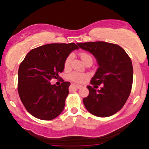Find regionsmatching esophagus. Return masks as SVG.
Wrapping results in <instances>:
<instances>
[{"mask_svg": "<svg viewBox=\"0 0 149 149\" xmlns=\"http://www.w3.org/2000/svg\"><path fill=\"white\" fill-rule=\"evenodd\" d=\"M73 85L76 86V88H77V89H81V88L82 87V86H81V85H79V84H73Z\"/></svg>", "mask_w": 149, "mask_h": 149, "instance_id": "obj_1", "label": "esophagus"}]
</instances>
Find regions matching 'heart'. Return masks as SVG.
<instances>
[{"label":"heart","instance_id":"1","mask_svg":"<svg viewBox=\"0 0 149 149\" xmlns=\"http://www.w3.org/2000/svg\"><path fill=\"white\" fill-rule=\"evenodd\" d=\"M81 59L83 61L84 63L87 62L88 60H92V57L87 52H82L79 54ZM70 62H71V55H69L66 57L65 60L64 62V67L65 68L67 69L70 67ZM86 78V76L82 73H77V72H73L69 75V79L73 81L76 82V83H81L84 81V79Z\"/></svg>","mask_w":149,"mask_h":149}]
</instances>
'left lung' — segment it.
Masks as SVG:
<instances>
[{"instance_id": "obj_1", "label": "left lung", "mask_w": 149, "mask_h": 149, "mask_svg": "<svg viewBox=\"0 0 149 149\" xmlns=\"http://www.w3.org/2000/svg\"><path fill=\"white\" fill-rule=\"evenodd\" d=\"M79 47L92 53L99 68L87 86L89 94L83 102L89 113L108 117L120 111L131 92L133 79L132 61L117 44L103 41L79 43ZM102 83L100 90H97Z\"/></svg>"}]
</instances>
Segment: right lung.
<instances>
[{"instance_id":"add662e5","label":"right lung","mask_w":149,"mask_h":149,"mask_svg":"<svg viewBox=\"0 0 149 149\" xmlns=\"http://www.w3.org/2000/svg\"><path fill=\"white\" fill-rule=\"evenodd\" d=\"M77 49L74 43L46 44L32 49L20 63L18 93L32 116L52 120L62 113L70 83L62 79L61 84L56 86L50 81L58 79L66 57Z\"/></svg>"}]
</instances>
